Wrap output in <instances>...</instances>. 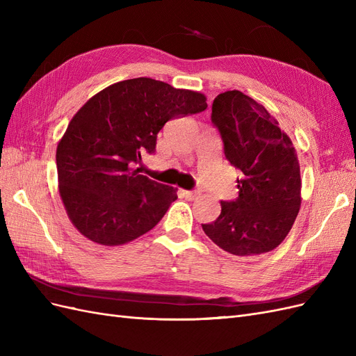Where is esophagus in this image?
<instances>
[{"label": "esophagus", "mask_w": 356, "mask_h": 356, "mask_svg": "<svg viewBox=\"0 0 356 356\" xmlns=\"http://www.w3.org/2000/svg\"><path fill=\"white\" fill-rule=\"evenodd\" d=\"M182 195H184V197H186V199H188V200H195V199H197V197H199V193H197V191H188V190H184V191H182Z\"/></svg>", "instance_id": "1"}]
</instances>
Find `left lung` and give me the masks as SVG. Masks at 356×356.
Returning <instances> with one entry per match:
<instances>
[{"label": "left lung", "instance_id": "1", "mask_svg": "<svg viewBox=\"0 0 356 356\" xmlns=\"http://www.w3.org/2000/svg\"><path fill=\"white\" fill-rule=\"evenodd\" d=\"M211 122L221 136L225 159L239 170V196L221 200L220 217L202 229L233 255L272 251L286 238L301 204L293 143L263 105L239 90L213 99Z\"/></svg>", "mask_w": 356, "mask_h": 356}]
</instances>
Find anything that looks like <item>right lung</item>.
<instances>
[{
  "label": "right lung",
  "mask_w": 356,
  "mask_h": 356,
  "mask_svg": "<svg viewBox=\"0 0 356 356\" xmlns=\"http://www.w3.org/2000/svg\"><path fill=\"white\" fill-rule=\"evenodd\" d=\"M204 95L139 77L96 93L72 117L56 149L59 193L86 238L123 245L152 230L177 200L174 187L139 175L169 120L207 110Z\"/></svg>",
  "instance_id": "add662e5"
}]
</instances>
